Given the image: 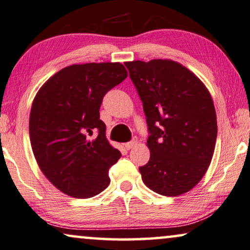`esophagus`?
I'll return each mask as SVG.
<instances>
[{"label": "esophagus", "instance_id": "34e87169", "mask_svg": "<svg viewBox=\"0 0 250 250\" xmlns=\"http://www.w3.org/2000/svg\"><path fill=\"white\" fill-rule=\"evenodd\" d=\"M136 143H137V137H133V139L129 141V142L125 143V147L127 150H131L132 147H134V146H136Z\"/></svg>", "mask_w": 250, "mask_h": 250}]
</instances>
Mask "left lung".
<instances>
[{
	"instance_id": "8db88e82",
	"label": "left lung",
	"mask_w": 250,
	"mask_h": 250,
	"mask_svg": "<svg viewBox=\"0 0 250 250\" xmlns=\"http://www.w3.org/2000/svg\"><path fill=\"white\" fill-rule=\"evenodd\" d=\"M146 117L150 160L140 167L155 193L178 196L203 178L218 125L212 97L196 75L169 60L126 62Z\"/></svg>"
}]
</instances>
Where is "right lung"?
I'll list each match as a JSON object with an SVG mask.
<instances>
[{
  "instance_id": "obj_1",
  "label": "right lung",
  "mask_w": 250,
  "mask_h": 250,
  "mask_svg": "<svg viewBox=\"0 0 250 250\" xmlns=\"http://www.w3.org/2000/svg\"><path fill=\"white\" fill-rule=\"evenodd\" d=\"M126 77L121 63L71 65L35 97L29 118L32 151L47 179L66 195L92 197L109 185L108 171L122 154L107 141L99 109L104 95Z\"/></svg>"
}]
</instances>
